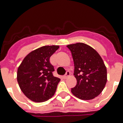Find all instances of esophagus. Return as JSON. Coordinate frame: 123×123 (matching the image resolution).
Here are the masks:
<instances>
[{
    "label": "esophagus",
    "instance_id": "34e87169",
    "mask_svg": "<svg viewBox=\"0 0 123 123\" xmlns=\"http://www.w3.org/2000/svg\"><path fill=\"white\" fill-rule=\"evenodd\" d=\"M69 75H70V73H69V71H67V72L66 73L65 75L64 76V79H67L68 77H69Z\"/></svg>",
    "mask_w": 123,
    "mask_h": 123
}]
</instances>
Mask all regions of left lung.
<instances>
[{"instance_id":"obj_1","label":"left lung","mask_w":123,"mask_h":123,"mask_svg":"<svg viewBox=\"0 0 123 123\" xmlns=\"http://www.w3.org/2000/svg\"><path fill=\"white\" fill-rule=\"evenodd\" d=\"M74 62V76L77 85L71 89L73 95L90 100L99 95L107 81V68L99 54L83 43L67 45Z\"/></svg>"}]
</instances>
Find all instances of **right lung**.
<instances>
[{
	"label": "right lung",
	"instance_id": "right-lung-1",
	"mask_svg": "<svg viewBox=\"0 0 123 123\" xmlns=\"http://www.w3.org/2000/svg\"><path fill=\"white\" fill-rule=\"evenodd\" d=\"M58 45L43 46L32 51L22 61L17 71V81L27 98L34 102H44L54 95L61 79L54 77L50 57Z\"/></svg>",
	"mask_w": 123,
	"mask_h": 123
}]
</instances>
